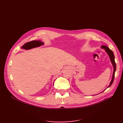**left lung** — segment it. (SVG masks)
Instances as JSON below:
<instances>
[{
    "label": "left lung",
    "mask_w": 123,
    "mask_h": 123,
    "mask_svg": "<svg viewBox=\"0 0 123 123\" xmlns=\"http://www.w3.org/2000/svg\"><path fill=\"white\" fill-rule=\"evenodd\" d=\"M101 48L102 49H104L105 50V51L106 52V53L108 54V56H109V58H110V59L111 60V62L112 64V65L113 66V68H114V71H113V75H112V80L110 82V83L109 85L108 86V87L107 88H109L111 86V85L112 84V83H113V81H114V77H115V71H116V63L115 62V56H114V54L113 53V52L109 49V48H108L107 46H104V45H103V46H101ZM106 90V89H105ZM104 90V91H105ZM101 92V93H102Z\"/></svg>",
    "instance_id": "8db88e82"
}]
</instances>
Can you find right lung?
<instances>
[{
  "label": "right lung",
  "instance_id": "1",
  "mask_svg": "<svg viewBox=\"0 0 123 123\" xmlns=\"http://www.w3.org/2000/svg\"><path fill=\"white\" fill-rule=\"evenodd\" d=\"M44 43L40 40H33L30 42H28L24 44L21 48L24 49L25 50H29L32 48H34L36 47H39L41 45H44Z\"/></svg>",
  "mask_w": 123,
  "mask_h": 123
}]
</instances>
